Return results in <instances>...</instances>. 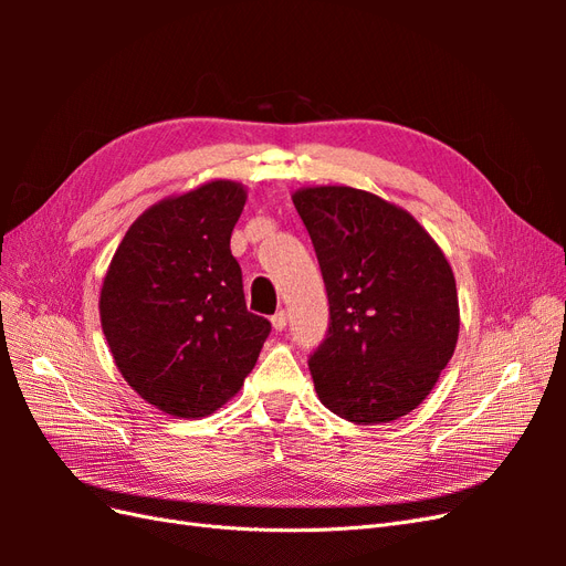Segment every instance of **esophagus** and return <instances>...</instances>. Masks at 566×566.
I'll return each mask as SVG.
<instances>
[{
  "mask_svg": "<svg viewBox=\"0 0 566 566\" xmlns=\"http://www.w3.org/2000/svg\"><path fill=\"white\" fill-rule=\"evenodd\" d=\"M271 325H273V331H283L285 325H287V312H279V314H273L271 316Z\"/></svg>",
  "mask_w": 566,
  "mask_h": 566,
  "instance_id": "obj_1",
  "label": "esophagus"
}]
</instances>
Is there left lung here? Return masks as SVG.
I'll list each match as a JSON object with an SVG mask.
<instances>
[{
    "label": "left lung",
    "mask_w": 566,
    "mask_h": 566,
    "mask_svg": "<svg viewBox=\"0 0 566 566\" xmlns=\"http://www.w3.org/2000/svg\"><path fill=\"white\" fill-rule=\"evenodd\" d=\"M331 302L328 337L310 358L321 403L358 424L418 408L455 352L453 269L418 219L352 186L293 193Z\"/></svg>",
    "instance_id": "obj_1"
}]
</instances>
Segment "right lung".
<instances>
[{
  "instance_id": "right-lung-1",
  "label": "right lung",
  "mask_w": 566,
  "mask_h": 566,
  "mask_svg": "<svg viewBox=\"0 0 566 566\" xmlns=\"http://www.w3.org/2000/svg\"><path fill=\"white\" fill-rule=\"evenodd\" d=\"M248 188L214 179L136 217L101 285V328L144 401L205 418L241 391L271 323L248 312L231 231Z\"/></svg>"
}]
</instances>
